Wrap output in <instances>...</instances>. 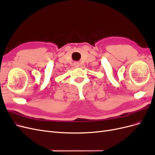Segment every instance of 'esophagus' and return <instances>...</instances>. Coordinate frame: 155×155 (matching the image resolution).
<instances>
[{
    "instance_id": "1",
    "label": "esophagus",
    "mask_w": 155,
    "mask_h": 155,
    "mask_svg": "<svg viewBox=\"0 0 155 155\" xmlns=\"http://www.w3.org/2000/svg\"><path fill=\"white\" fill-rule=\"evenodd\" d=\"M79 65H80V64H79V62L76 61V62L74 63V67L78 68V67H79Z\"/></svg>"
}]
</instances>
